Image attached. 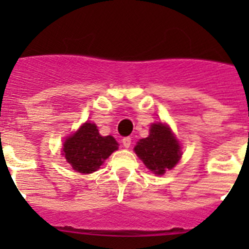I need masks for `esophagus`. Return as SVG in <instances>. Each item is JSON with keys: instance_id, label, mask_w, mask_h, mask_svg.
Returning <instances> with one entry per match:
<instances>
[{"instance_id": "1", "label": "esophagus", "mask_w": 249, "mask_h": 249, "mask_svg": "<svg viewBox=\"0 0 249 249\" xmlns=\"http://www.w3.org/2000/svg\"><path fill=\"white\" fill-rule=\"evenodd\" d=\"M122 143H123V147H124V148H128V147L131 146V137H124V138H123Z\"/></svg>"}]
</instances>
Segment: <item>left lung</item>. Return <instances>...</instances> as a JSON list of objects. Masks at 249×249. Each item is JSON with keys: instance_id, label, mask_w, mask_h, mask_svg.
I'll return each instance as SVG.
<instances>
[{"instance_id": "1", "label": "left lung", "mask_w": 249, "mask_h": 249, "mask_svg": "<svg viewBox=\"0 0 249 249\" xmlns=\"http://www.w3.org/2000/svg\"><path fill=\"white\" fill-rule=\"evenodd\" d=\"M135 152L147 168L157 176L172 169L182 156L181 146L171 128L160 122L151 124L149 136L137 142Z\"/></svg>"}]
</instances>
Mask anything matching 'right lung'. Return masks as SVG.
I'll use <instances>...</instances> for the list:
<instances>
[{"label":"right lung","instance_id":"right-lung-1","mask_svg":"<svg viewBox=\"0 0 249 249\" xmlns=\"http://www.w3.org/2000/svg\"><path fill=\"white\" fill-rule=\"evenodd\" d=\"M118 149L112 136H101L94 123L86 122L73 135L67 137L62 155L74 171L80 173L96 172L105 160Z\"/></svg>","mask_w":249,"mask_h":249}]
</instances>
